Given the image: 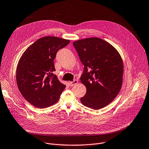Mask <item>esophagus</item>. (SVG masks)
I'll use <instances>...</instances> for the list:
<instances>
[{
	"instance_id": "1",
	"label": "esophagus",
	"mask_w": 149,
	"mask_h": 149,
	"mask_svg": "<svg viewBox=\"0 0 149 149\" xmlns=\"http://www.w3.org/2000/svg\"><path fill=\"white\" fill-rule=\"evenodd\" d=\"M78 82V81L77 80H76V79H75V80H74V81H72V82H69V84H70V85L72 86H73V85H74L77 84Z\"/></svg>"
}]
</instances>
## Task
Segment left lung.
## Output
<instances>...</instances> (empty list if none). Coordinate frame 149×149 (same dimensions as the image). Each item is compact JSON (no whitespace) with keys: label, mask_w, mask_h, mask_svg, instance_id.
<instances>
[{"label":"left lung","mask_w":149,"mask_h":149,"mask_svg":"<svg viewBox=\"0 0 149 149\" xmlns=\"http://www.w3.org/2000/svg\"><path fill=\"white\" fill-rule=\"evenodd\" d=\"M73 45L84 65L80 79L86 93L81 102L94 110L102 109L116 97L122 87V58L114 47L101 38L78 40Z\"/></svg>","instance_id":"1"}]
</instances>
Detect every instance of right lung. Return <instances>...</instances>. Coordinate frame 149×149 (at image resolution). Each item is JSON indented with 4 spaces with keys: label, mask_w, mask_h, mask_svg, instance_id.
Returning a JSON list of instances; mask_svg holds the SVG:
<instances>
[{
    "label": "right lung",
    "mask_w": 149,
    "mask_h": 149,
    "mask_svg": "<svg viewBox=\"0 0 149 149\" xmlns=\"http://www.w3.org/2000/svg\"><path fill=\"white\" fill-rule=\"evenodd\" d=\"M70 40L45 36L29 46L22 54L16 70L18 89L25 99L33 106L43 109L56 103L65 88L53 72V60L58 50Z\"/></svg>",
    "instance_id": "add662e5"
}]
</instances>
